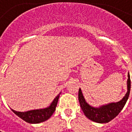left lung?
I'll list each match as a JSON object with an SVG mask.
<instances>
[{
  "mask_svg": "<svg viewBox=\"0 0 132 132\" xmlns=\"http://www.w3.org/2000/svg\"><path fill=\"white\" fill-rule=\"evenodd\" d=\"M130 89V75L129 73H128L127 92L123 98L119 102L111 103L109 104L100 106L98 108L93 107L85 101L80 88L79 89V92H78V100L82 110L87 118L97 123H108L110 121L113 119L121 112V111L123 109L127 100L129 98Z\"/></svg>",
  "mask_w": 132,
  "mask_h": 132,
  "instance_id": "left-lung-1",
  "label": "left lung"
}]
</instances>
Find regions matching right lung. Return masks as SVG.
Returning a JSON list of instances; mask_svg holds the SVG:
<instances>
[{
    "label": "right lung",
    "instance_id": "obj_1",
    "mask_svg": "<svg viewBox=\"0 0 132 132\" xmlns=\"http://www.w3.org/2000/svg\"><path fill=\"white\" fill-rule=\"evenodd\" d=\"M60 94L57 95V97L53 100L50 106H48L47 108H45V109L31 110V111H25V112H19V111H16L13 109L11 110L13 113L16 114L19 117H20L21 119L28 123H41V122H43V121H45L47 119H49L51 116L53 114L54 111L56 109V106H57L58 99L60 97Z\"/></svg>",
    "mask_w": 132,
    "mask_h": 132
}]
</instances>
